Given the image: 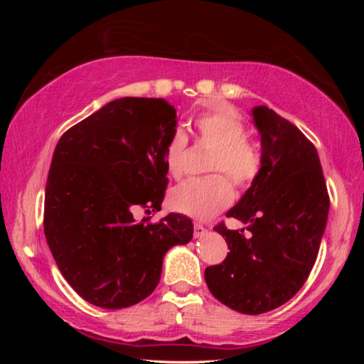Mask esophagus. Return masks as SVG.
<instances>
[{
    "label": "esophagus",
    "instance_id": "34e87169",
    "mask_svg": "<svg viewBox=\"0 0 364 364\" xmlns=\"http://www.w3.org/2000/svg\"><path fill=\"white\" fill-rule=\"evenodd\" d=\"M205 232L207 228H204L200 223H194V237H202Z\"/></svg>",
    "mask_w": 364,
    "mask_h": 364
}]
</instances>
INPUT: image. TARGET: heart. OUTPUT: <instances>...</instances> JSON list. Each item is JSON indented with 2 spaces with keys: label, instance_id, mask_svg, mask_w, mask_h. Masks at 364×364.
I'll return each instance as SVG.
<instances>
[{
  "label": "heart",
  "instance_id": "1",
  "mask_svg": "<svg viewBox=\"0 0 364 364\" xmlns=\"http://www.w3.org/2000/svg\"><path fill=\"white\" fill-rule=\"evenodd\" d=\"M194 127L199 143L213 147L208 171L226 173L237 188H249L257 180L262 171V154L247 138V127L236 109L213 107L197 117ZM186 147V134L176 130L165 147V164L171 176L183 175ZM229 181L220 173L189 180L171 191L170 205L188 217L210 218L231 204L234 193Z\"/></svg>",
  "mask_w": 364,
  "mask_h": 364
}]
</instances>
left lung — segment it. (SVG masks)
<instances>
[{"instance_id":"left-lung-1","label":"left lung","mask_w":364,"mask_h":364,"mask_svg":"<svg viewBox=\"0 0 364 364\" xmlns=\"http://www.w3.org/2000/svg\"><path fill=\"white\" fill-rule=\"evenodd\" d=\"M262 136V171L226 217L247 223L228 230V255L205 268L215 299L244 315H262L286 304L310 274L328 221L329 194L313 143L267 106L254 110Z\"/></svg>"}]
</instances>
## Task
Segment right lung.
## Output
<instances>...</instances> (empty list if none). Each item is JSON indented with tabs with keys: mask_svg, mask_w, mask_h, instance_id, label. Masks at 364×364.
Instances as JSON below:
<instances>
[{
	"mask_svg": "<svg viewBox=\"0 0 364 364\" xmlns=\"http://www.w3.org/2000/svg\"><path fill=\"white\" fill-rule=\"evenodd\" d=\"M176 110L156 97H122L69 128L54 149L45 194V236L60 273L96 306L127 308L154 292L170 247L193 239V221L162 208L165 147Z\"/></svg>",
	"mask_w": 364,
	"mask_h": 364,
	"instance_id": "add662e5",
	"label": "right lung"
}]
</instances>
